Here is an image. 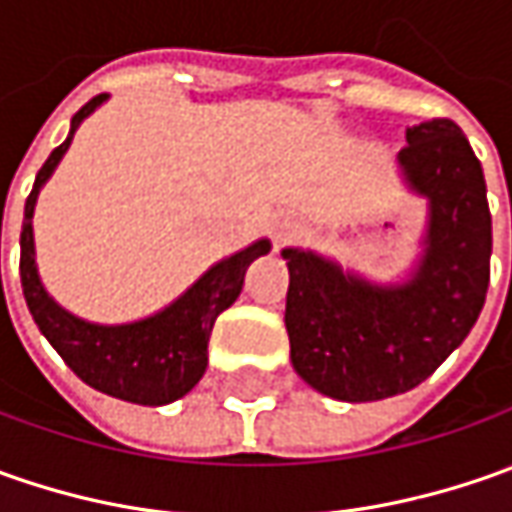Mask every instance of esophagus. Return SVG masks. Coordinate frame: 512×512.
Returning a JSON list of instances; mask_svg holds the SVG:
<instances>
[{
  "mask_svg": "<svg viewBox=\"0 0 512 512\" xmlns=\"http://www.w3.org/2000/svg\"><path fill=\"white\" fill-rule=\"evenodd\" d=\"M290 233H293V222H276V227H273V239L276 242H287L290 239Z\"/></svg>",
  "mask_w": 512,
  "mask_h": 512,
  "instance_id": "esophagus-1",
  "label": "esophagus"
}]
</instances>
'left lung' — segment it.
<instances>
[{"label": "left lung", "mask_w": 512, "mask_h": 512, "mask_svg": "<svg viewBox=\"0 0 512 512\" xmlns=\"http://www.w3.org/2000/svg\"><path fill=\"white\" fill-rule=\"evenodd\" d=\"M399 162L430 199L427 250L410 282L373 287L322 256L282 253L290 362L339 402H379L422 384L467 339L490 285L487 187L462 128L450 119L413 125Z\"/></svg>", "instance_id": "left-lung-1"}]
</instances>
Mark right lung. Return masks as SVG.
<instances>
[{"mask_svg": "<svg viewBox=\"0 0 512 512\" xmlns=\"http://www.w3.org/2000/svg\"><path fill=\"white\" fill-rule=\"evenodd\" d=\"M102 99L105 93L93 96L88 105L73 116V130L85 116L102 105ZM73 130L36 173L33 190L25 202V222L19 233V247H22L19 279H22V293H25L30 316L70 370L93 390L108 393L122 402L148 404V407L176 402L205 376L207 342H210L213 322L222 310L239 299L247 267L253 259L265 256L270 242L262 239L256 245L245 247L242 253L210 267L179 302H173L168 310L150 316L145 322L102 327L70 316L68 310H62L50 299L36 276L30 219H33L36 193L59 165L62 153L68 150Z\"/></svg>", "mask_w": 512, "mask_h": 512, "instance_id": "obj_1", "label": "right lung"}]
</instances>
